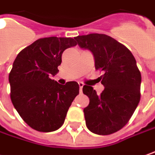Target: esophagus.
Listing matches in <instances>:
<instances>
[{
    "mask_svg": "<svg viewBox=\"0 0 155 155\" xmlns=\"http://www.w3.org/2000/svg\"><path fill=\"white\" fill-rule=\"evenodd\" d=\"M78 85H79L80 93H82V90H83V87H84V84H83V83H78Z\"/></svg>",
    "mask_w": 155,
    "mask_h": 155,
    "instance_id": "esophagus-1",
    "label": "esophagus"
}]
</instances>
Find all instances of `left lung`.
Instances as JSON below:
<instances>
[{
    "mask_svg": "<svg viewBox=\"0 0 155 155\" xmlns=\"http://www.w3.org/2000/svg\"><path fill=\"white\" fill-rule=\"evenodd\" d=\"M75 40L93 54L95 69L104 71L101 94L91 86L83 87L90 98L84 109L86 126L97 135L114 133L128 123L140 101L142 77L136 59L124 45L104 34L78 36Z\"/></svg>",
    "mask_w": 155,
    "mask_h": 155,
    "instance_id": "left-lung-1",
    "label": "left lung"
}]
</instances>
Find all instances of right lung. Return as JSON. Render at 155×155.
<instances>
[{"mask_svg":"<svg viewBox=\"0 0 155 155\" xmlns=\"http://www.w3.org/2000/svg\"><path fill=\"white\" fill-rule=\"evenodd\" d=\"M76 45L71 37L41 38L24 48L12 64L9 73L12 105L23 120L37 131L61 128L79 94L75 81L62 85L50 78L59 71L63 52Z\"/></svg>","mask_w":155,"mask_h":155,"instance_id":"add662e5","label":"right lung"}]
</instances>
